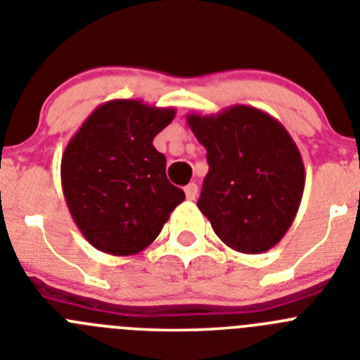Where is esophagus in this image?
<instances>
[{
	"mask_svg": "<svg viewBox=\"0 0 360 360\" xmlns=\"http://www.w3.org/2000/svg\"><path fill=\"white\" fill-rule=\"evenodd\" d=\"M184 191H186L187 200H195L198 196V186L196 184H189V186L184 187Z\"/></svg>",
	"mask_w": 360,
	"mask_h": 360,
	"instance_id": "34e87169",
	"label": "esophagus"
}]
</instances>
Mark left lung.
Masks as SVG:
<instances>
[{
  "mask_svg": "<svg viewBox=\"0 0 360 360\" xmlns=\"http://www.w3.org/2000/svg\"><path fill=\"white\" fill-rule=\"evenodd\" d=\"M187 124L207 149L198 209L216 236L243 254L272 249L303 198L304 164L294 139L278 119L245 104L189 113Z\"/></svg>",
  "mask_w": 360,
  "mask_h": 360,
  "instance_id": "1",
  "label": "left lung"
}]
</instances>
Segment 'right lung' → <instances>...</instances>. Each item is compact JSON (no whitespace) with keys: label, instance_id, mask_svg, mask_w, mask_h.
<instances>
[{"label":"right lung","instance_id":"add662e5","mask_svg":"<svg viewBox=\"0 0 360 360\" xmlns=\"http://www.w3.org/2000/svg\"><path fill=\"white\" fill-rule=\"evenodd\" d=\"M174 113V108L133 98L108 101L66 146L61 160L66 205L97 250L111 256L141 252L186 200L167 180L165 157L153 146Z\"/></svg>","mask_w":360,"mask_h":360}]
</instances>
